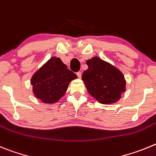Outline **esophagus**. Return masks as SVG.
<instances>
[{
	"instance_id": "obj_1",
	"label": "esophagus",
	"mask_w": 156,
	"mask_h": 156,
	"mask_svg": "<svg viewBox=\"0 0 156 156\" xmlns=\"http://www.w3.org/2000/svg\"><path fill=\"white\" fill-rule=\"evenodd\" d=\"M76 75L77 76H78V78H81V73L80 72V71H78V72L76 73Z\"/></svg>"
}]
</instances>
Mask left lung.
Masks as SVG:
<instances>
[{
	"mask_svg": "<svg viewBox=\"0 0 156 156\" xmlns=\"http://www.w3.org/2000/svg\"><path fill=\"white\" fill-rule=\"evenodd\" d=\"M88 69L82 74L86 89L92 97L102 104L118 102L126 91L123 73L110 63L98 57L86 61Z\"/></svg>",
	"mask_w": 156,
	"mask_h": 156,
	"instance_id": "8db88e82",
	"label": "left lung"
}]
</instances>
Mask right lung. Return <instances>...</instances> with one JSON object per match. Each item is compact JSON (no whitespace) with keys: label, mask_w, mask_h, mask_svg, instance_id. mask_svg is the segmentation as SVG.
I'll return each mask as SVG.
<instances>
[{"label":"right lung","mask_w":156,"mask_h":156,"mask_svg":"<svg viewBox=\"0 0 156 156\" xmlns=\"http://www.w3.org/2000/svg\"><path fill=\"white\" fill-rule=\"evenodd\" d=\"M61 58L53 57L39 68L31 78L35 97L43 103L52 104L64 96L70 82L77 78Z\"/></svg>","instance_id":"right-lung-1"}]
</instances>
